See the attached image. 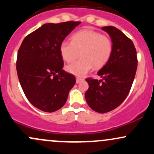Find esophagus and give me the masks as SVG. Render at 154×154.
I'll return each mask as SVG.
<instances>
[{
	"label": "esophagus",
	"instance_id": "esophagus-1",
	"mask_svg": "<svg viewBox=\"0 0 154 154\" xmlns=\"http://www.w3.org/2000/svg\"><path fill=\"white\" fill-rule=\"evenodd\" d=\"M83 78H82V77H77V78H76V82L77 83H79V82H80L82 80H83Z\"/></svg>",
	"mask_w": 154,
	"mask_h": 154
}]
</instances>
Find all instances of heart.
Segmentation results:
<instances>
[{"label": "heart", "instance_id": "b5f03b06", "mask_svg": "<svg viewBox=\"0 0 154 154\" xmlns=\"http://www.w3.org/2000/svg\"><path fill=\"white\" fill-rule=\"evenodd\" d=\"M113 50L111 38L91 29H82L72 36L71 42L63 40L60 44L61 58L67 63L81 59L69 65L66 70L76 76H83L94 66L100 69L110 59Z\"/></svg>", "mask_w": 154, "mask_h": 154}]
</instances>
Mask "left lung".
Listing matches in <instances>:
<instances>
[{
    "instance_id": "obj_1",
    "label": "left lung",
    "mask_w": 154,
    "mask_h": 154,
    "mask_svg": "<svg viewBox=\"0 0 154 154\" xmlns=\"http://www.w3.org/2000/svg\"><path fill=\"white\" fill-rule=\"evenodd\" d=\"M102 29L110 35L112 54L98 72L102 79L86 78L89 88L85 99L93 110L103 114L115 109L127 98L135 79L137 57L133 43L122 32L112 26Z\"/></svg>"
}]
</instances>
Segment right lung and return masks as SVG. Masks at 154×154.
<instances>
[{"instance_id": "1", "label": "right lung", "mask_w": 154, "mask_h": 154, "mask_svg": "<svg viewBox=\"0 0 154 154\" xmlns=\"http://www.w3.org/2000/svg\"><path fill=\"white\" fill-rule=\"evenodd\" d=\"M80 22L48 23L26 35L19 48L17 71L24 95L40 110L54 112L64 105L76 82L63 70L60 44Z\"/></svg>"}]
</instances>
